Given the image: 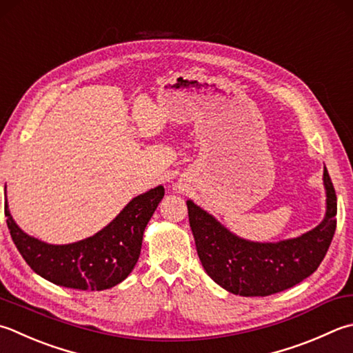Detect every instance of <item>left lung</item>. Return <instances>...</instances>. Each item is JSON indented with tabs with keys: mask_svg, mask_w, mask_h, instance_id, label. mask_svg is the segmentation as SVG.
I'll return each mask as SVG.
<instances>
[{
	"mask_svg": "<svg viewBox=\"0 0 353 353\" xmlns=\"http://www.w3.org/2000/svg\"><path fill=\"white\" fill-rule=\"evenodd\" d=\"M327 212L320 225L280 243H250L232 235L208 212L188 201L189 223L204 270L239 296H268L294 288L321 264L336 229V195L324 169Z\"/></svg>",
	"mask_w": 353,
	"mask_h": 353,
	"instance_id": "1",
	"label": "left lung"
}]
</instances>
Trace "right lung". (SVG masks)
Listing matches in <instances>:
<instances>
[{
  "mask_svg": "<svg viewBox=\"0 0 353 353\" xmlns=\"http://www.w3.org/2000/svg\"><path fill=\"white\" fill-rule=\"evenodd\" d=\"M163 196L164 188L158 185L132 199L97 235L64 245L43 243L24 234L12 219L8 203L4 214L13 243L33 272L63 288L104 290L121 283L135 268L144 229Z\"/></svg>",
  "mask_w": 353,
  "mask_h": 353,
  "instance_id": "right-lung-1",
  "label": "right lung"
}]
</instances>
